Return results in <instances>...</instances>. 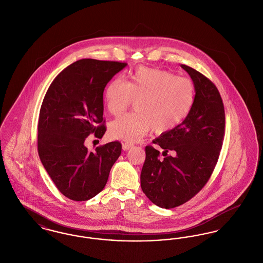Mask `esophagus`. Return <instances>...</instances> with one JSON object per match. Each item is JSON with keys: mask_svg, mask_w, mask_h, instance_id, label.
<instances>
[{"mask_svg": "<svg viewBox=\"0 0 263 263\" xmlns=\"http://www.w3.org/2000/svg\"><path fill=\"white\" fill-rule=\"evenodd\" d=\"M132 146H133V145H132L131 143H128V142L126 143L125 142V143H123V144H122V149L124 151L129 150Z\"/></svg>", "mask_w": 263, "mask_h": 263, "instance_id": "esophagus-1", "label": "esophagus"}]
</instances>
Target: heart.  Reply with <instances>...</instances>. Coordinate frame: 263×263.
<instances>
[{
	"label": "heart",
	"instance_id": "b5f03b06",
	"mask_svg": "<svg viewBox=\"0 0 263 263\" xmlns=\"http://www.w3.org/2000/svg\"><path fill=\"white\" fill-rule=\"evenodd\" d=\"M106 108L114 116L125 111L133 100L136 112L110 123L113 137L135 142L151 130L163 133L175 129L191 111L195 87L191 80L159 69L139 68L129 82L115 78L105 89Z\"/></svg>",
	"mask_w": 263,
	"mask_h": 263
}]
</instances>
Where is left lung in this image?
<instances>
[{"mask_svg":"<svg viewBox=\"0 0 263 263\" xmlns=\"http://www.w3.org/2000/svg\"><path fill=\"white\" fill-rule=\"evenodd\" d=\"M195 87V101L187 117L146 147L141 187L155 205L171 209L197 194L207 183L222 149L225 110L219 90L198 71L180 65ZM170 155H168V153Z\"/></svg>","mask_w":263,"mask_h":263,"instance_id":"obj_1","label":"left lung"}]
</instances>
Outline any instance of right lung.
<instances>
[{
	"label": "right lung",
	"mask_w": 263,
	"mask_h": 263,
	"mask_svg": "<svg viewBox=\"0 0 263 263\" xmlns=\"http://www.w3.org/2000/svg\"><path fill=\"white\" fill-rule=\"evenodd\" d=\"M126 63L81 59L57 76L42 102L38 155L59 191L74 201L95 197L104 188L121 154L117 141L88 152L89 134L102 138L103 90Z\"/></svg>",
	"instance_id": "add662e5"
}]
</instances>
